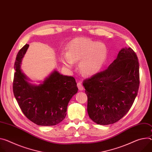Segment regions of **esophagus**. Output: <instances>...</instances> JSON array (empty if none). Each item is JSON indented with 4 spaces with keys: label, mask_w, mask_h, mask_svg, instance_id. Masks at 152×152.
I'll list each match as a JSON object with an SVG mask.
<instances>
[{
    "label": "esophagus",
    "mask_w": 152,
    "mask_h": 152,
    "mask_svg": "<svg viewBox=\"0 0 152 152\" xmlns=\"http://www.w3.org/2000/svg\"><path fill=\"white\" fill-rule=\"evenodd\" d=\"M77 87H78V88H79V90H80V91L84 90V87H83V86H82V83H81V82L79 81V82H77Z\"/></svg>",
    "instance_id": "esophagus-1"
}]
</instances>
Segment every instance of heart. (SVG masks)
I'll use <instances>...</instances> for the list:
<instances>
[{"mask_svg":"<svg viewBox=\"0 0 152 152\" xmlns=\"http://www.w3.org/2000/svg\"><path fill=\"white\" fill-rule=\"evenodd\" d=\"M108 56L105 44L88 38H77L68 44L67 52H61L59 59L69 70L79 62V70L82 75L91 76L98 73L104 67Z\"/></svg>","mask_w":152,"mask_h":152,"instance_id":"1","label":"heart"}]
</instances>
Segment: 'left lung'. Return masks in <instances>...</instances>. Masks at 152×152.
<instances>
[{
  "mask_svg": "<svg viewBox=\"0 0 152 152\" xmlns=\"http://www.w3.org/2000/svg\"><path fill=\"white\" fill-rule=\"evenodd\" d=\"M90 118L100 125L120 120L132 107L140 86L139 62L131 48H123L105 70L84 82Z\"/></svg>",
  "mask_w": 152,
  "mask_h": 152,
  "instance_id": "1",
  "label": "left lung"
}]
</instances>
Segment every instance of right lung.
Segmentation results:
<instances>
[{"mask_svg":"<svg viewBox=\"0 0 152 152\" xmlns=\"http://www.w3.org/2000/svg\"><path fill=\"white\" fill-rule=\"evenodd\" d=\"M29 45L18 52L15 64L13 82L15 97L25 116L41 126L57 125L66 116L68 102L78 88L73 76L61 75L54 70L40 84L32 81L21 68L22 59Z\"/></svg>","mask_w":152,"mask_h":152,"instance_id":"add662e5","label":"right lung"}]
</instances>
